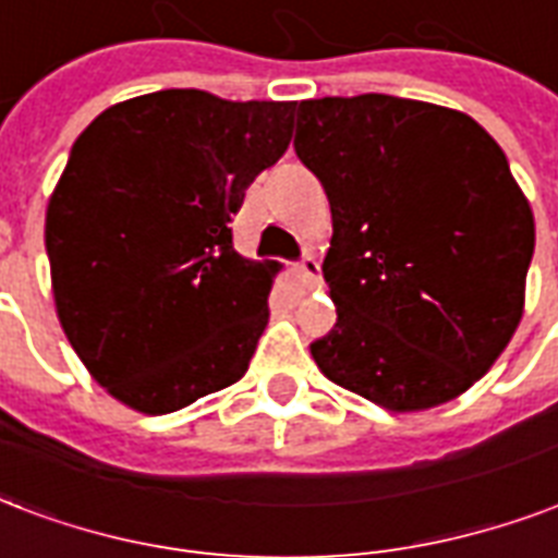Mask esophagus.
<instances>
[{
  "label": "esophagus",
  "instance_id": "esophagus-1",
  "mask_svg": "<svg viewBox=\"0 0 558 558\" xmlns=\"http://www.w3.org/2000/svg\"><path fill=\"white\" fill-rule=\"evenodd\" d=\"M296 270H300V276L305 279L308 284H314L319 279V262L314 253H305V256L300 258V265H296Z\"/></svg>",
  "mask_w": 558,
  "mask_h": 558
}]
</instances>
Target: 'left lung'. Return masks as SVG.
<instances>
[{
  "instance_id": "obj_1",
  "label": "left lung",
  "mask_w": 558,
  "mask_h": 558,
  "mask_svg": "<svg viewBox=\"0 0 558 558\" xmlns=\"http://www.w3.org/2000/svg\"><path fill=\"white\" fill-rule=\"evenodd\" d=\"M293 148L335 220L319 369L387 410L469 390L515 335L533 262L507 154L465 113L381 93L302 101Z\"/></svg>"
}]
</instances>
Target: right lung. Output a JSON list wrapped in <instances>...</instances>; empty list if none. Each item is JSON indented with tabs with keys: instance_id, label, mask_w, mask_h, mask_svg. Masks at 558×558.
Returning a JSON list of instances; mask_svg holds the SVG:
<instances>
[{
	"instance_id": "add662e5",
	"label": "right lung",
	"mask_w": 558,
	"mask_h": 558,
	"mask_svg": "<svg viewBox=\"0 0 558 558\" xmlns=\"http://www.w3.org/2000/svg\"><path fill=\"white\" fill-rule=\"evenodd\" d=\"M293 101L162 89L104 110L46 211L60 326L95 381L174 413L247 373L276 265L241 258L232 215L276 166Z\"/></svg>"
}]
</instances>
